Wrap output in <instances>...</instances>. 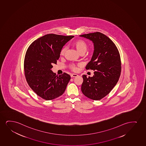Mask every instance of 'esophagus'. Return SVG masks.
Listing matches in <instances>:
<instances>
[{
  "mask_svg": "<svg viewBox=\"0 0 146 146\" xmlns=\"http://www.w3.org/2000/svg\"><path fill=\"white\" fill-rule=\"evenodd\" d=\"M77 76H78V75H77V74H72L71 75V78H72V77H76Z\"/></svg>",
  "mask_w": 146,
  "mask_h": 146,
  "instance_id": "obj_1",
  "label": "esophagus"
}]
</instances>
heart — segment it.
<instances>
[{"label": "heart", "instance_id": "b5f03b06", "mask_svg": "<svg viewBox=\"0 0 146 146\" xmlns=\"http://www.w3.org/2000/svg\"><path fill=\"white\" fill-rule=\"evenodd\" d=\"M74 45L75 47H76L77 50H78V52L80 54H83L85 53L88 48V44L87 43V42L83 40H77L74 42ZM67 49V46H64V47H62V48L61 49L60 55L61 56L64 55ZM69 67L73 71H76L77 69L76 65L74 64H70L69 65Z\"/></svg>", "mask_w": 146, "mask_h": 146}]
</instances>
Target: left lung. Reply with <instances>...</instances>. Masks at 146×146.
Wrapping results in <instances>:
<instances>
[{"label": "left lung", "mask_w": 146, "mask_h": 146, "mask_svg": "<svg viewBox=\"0 0 146 146\" xmlns=\"http://www.w3.org/2000/svg\"><path fill=\"white\" fill-rule=\"evenodd\" d=\"M94 43V51L86 69L95 71L92 77L83 75L81 91L86 97L100 100L111 92L119 79L121 62L119 52L113 42L100 32L82 35Z\"/></svg>", "instance_id": "1"}]
</instances>
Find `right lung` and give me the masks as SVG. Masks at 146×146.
<instances>
[{"label":"right lung","mask_w":146,"mask_h":146,"mask_svg":"<svg viewBox=\"0 0 146 146\" xmlns=\"http://www.w3.org/2000/svg\"><path fill=\"white\" fill-rule=\"evenodd\" d=\"M73 36L46 35L33 42L26 53L24 73L30 87L39 97L52 100L64 93L71 77L66 73L56 76L51 70L60 52Z\"/></svg>","instance_id":"add662e5"}]
</instances>
